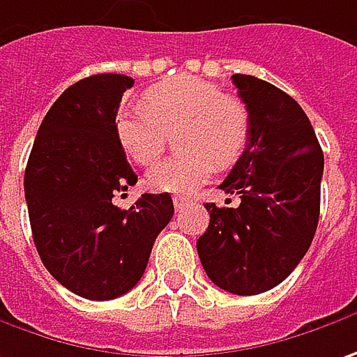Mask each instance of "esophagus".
<instances>
[{
	"label": "esophagus",
	"instance_id": "34e87169",
	"mask_svg": "<svg viewBox=\"0 0 357 357\" xmlns=\"http://www.w3.org/2000/svg\"><path fill=\"white\" fill-rule=\"evenodd\" d=\"M188 204H190V197H185V195H176V197H174V206H176V209L185 208Z\"/></svg>",
	"mask_w": 357,
	"mask_h": 357
}]
</instances>
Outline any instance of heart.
<instances>
[{
  "instance_id": "obj_1",
  "label": "heart",
  "mask_w": 357,
  "mask_h": 357,
  "mask_svg": "<svg viewBox=\"0 0 357 357\" xmlns=\"http://www.w3.org/2000/svg\"><path fill=\"white\" fill-rule=\"evenodd\" d=\"M178 128L176 146L181 153L148 172L149 185L158 192L188 194L208 181L215 165L234 167L250 146L252 119L243 101L192 75L149 87L144 105L126 107L116 119L119 146L139 165L155 162L167 144V132Z\"/></svg>"
}]
</instances>
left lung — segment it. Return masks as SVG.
Here are the masks:
<instances>
[{
    "label": "left lung",
    "mask_w": 357,
    "mask_h": 357,
    "mask_svg": "<svg viewBox=\"0 0 357 357\" xmlns=\"http://www.w3.org/2000/svg\"><path fill=\"white\" fill-rule=\"evenodd\" d=\"M252 119L250 146L220 185L238 208L206 204L197 240L208 278L238 296L282 284L310 250L319 220L324 151L300 103L254 75H231Z\"/></svg>",
    "instance_id": "1"
}]
</instances>
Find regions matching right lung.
Wrapping results in <instances>:
<instances>
[{"mask_svg": "<svg viewBox=\"0 0 357 357\" xmlns=\"http://www.w3.org/2000/svg\"><path fill=\"white\" fill-rule=\"evenodd\" d=\"M132 77L98 73L70 86L43 117L25 167L33 243L47 271L86 300H114L144 275L174 215L169 194L114 204L137 176L117 142L116 116Z\"/></svg>", "mask_w": 357, "mask_h": 357, "instance_id": "obj_1", "label": "right lung"}]
</instances>
